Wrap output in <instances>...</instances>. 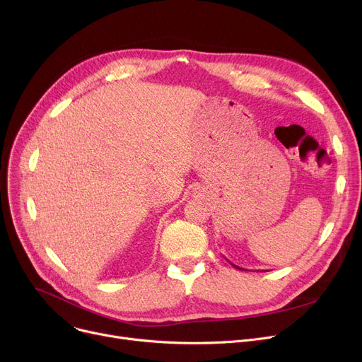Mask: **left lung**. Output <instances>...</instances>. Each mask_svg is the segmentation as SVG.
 Here are the masks:
<instances>
[{
    "mask_svg": "<svg viewBox=\"0 0 362 362\" xmlns=\"http://www.w3.org/2000/svg\"><path fill=\"white\" fill-rule=\"evenodd\" d=\"M233 265V264H231ZM233 267H235V265H233ZM235 268H238V267H235ZM238 269H242V268H238Z\"/></svg>",
    "mask_w": 362,
    "mask_h": 362,
    "instance_id": "left-lung-1",
    "label": "left lung"
}]
</instances>
